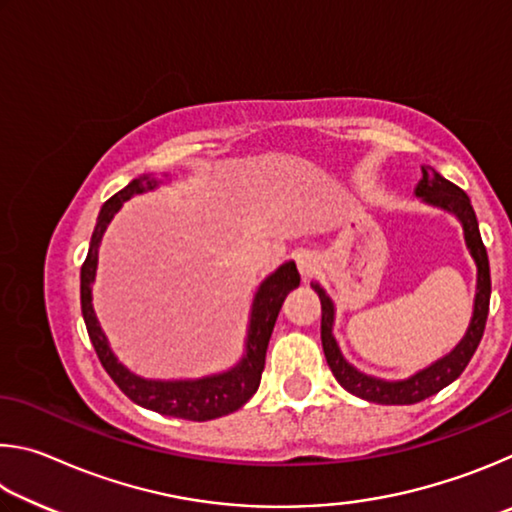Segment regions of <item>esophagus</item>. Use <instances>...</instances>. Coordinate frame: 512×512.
Here are the masks:
<instances>
[{
	"mask_svg": "<svg viewBox=\"0 0 512 512\" xmlns=\"http://www.w3.org/2000/svg\"><path fill=\"white\" fill-rule=\"evenodd\" d=\"M296 264H298V271L305 282H309L311 277L318 273V257H316V253H311V250H302V253H298Z\"/></svg>",
	"mask_w": 512,
	"mask_h": 512,
	"instance_id": "1",
	"label": "esophagus"
}]
</instances>
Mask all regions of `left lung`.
<instances>
[{"instance_id":"left-lung-1","label":"left lung","mask_w":512,"mask_h":512,"mask_svg":"<svg viewBox=\"0 0 512 512\" xmlns=\"http://www.w3.org/2000/svg\"><path fill=\"white\" fill-rule=\"evenodd\" d=\"M415 196H420L424 203L436 205L440 210L452 212L463 225L465 244L470 248V255L476 262V298H474V314L470 320V327L463 336V341L447 354V357L431 363L429 368L415 372L413 377L402 381H386L370 375H363L348 361L343 359V354L336 345V339L332 334L334 327V302L329 300L327 293L311 284L320 298V309H323V318H320V341H323V352L327 359V366L332 370L336 381L345 388V391L361 397V400L375 402V404H415L427 400V397L443 391L445 386L452 384L456 377H461L467 363H470L472 354L476 352L481 343L485 320H488L490 309V264L488 253H485L479 221H476L474 207L470 203L461 187L449 183L447 178L433 167H422V180L415 187Z\"/></svg>"}]
</instances>
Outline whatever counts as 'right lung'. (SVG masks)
Wrapping results in <instances>:
<instances>
[{
  "instance_id": "right-lung-1",
  "label": "right lung",
  "mask_w": 512,
  "mask_h": 512,
  "mask_svg": "<svg viewBox=\"0 0 512 512\" xmlns=\"http://www.w3.org/2000/svg\"><path fill=\"white\" fill-rule=\"evenodd\" d=\"M158 185L160 180H155L153 176H140L131 180L121 192H117L103 203L97 225H94L92 232L88 257H85V262L81 266V311L101 366L106 368L112 381L121 388V393L131 397L135 404H140L144 409H151L155 413L171 415V418L205 422L241 409V406L255 395L259 388V379H262L266 348L268 341H271L277 314H280L287 293L300 284V273L296 264L287 262L259 284L253 300V311H250L246 354L232 370L203 379L180 381H155L133 375L131 370L124 368L117 361L106 341V334L101 332L99 320L94 316L92 309V282L94 273H97L101 237L103 232H106L108 223L112 221V216L117 214L121 203L128 201V198L135 194L151 192V189Z\"/></svg>"
}]
</instances>
